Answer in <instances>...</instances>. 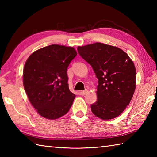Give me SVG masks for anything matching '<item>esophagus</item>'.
Listing matches in <instances>:
<instances>
[{
    "instance_id": "34e87169",
    "label": "esophagus",
    "mask_w": 157,
    "mask_h": 157,
    "mask_svg": "<svg viewBox=\"0 0 157 157\" xmlns=\"http://www.w3.org/2000/svg\"><path fill=\"white\" fill-rule=\"evenodd\" d=\"M88 90H83V91H81V92H79V94L80 95H86V94H87L88 93Z\"/></svg>"
}]
</instances>
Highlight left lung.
<instances>
[{"label":"left lung","mask_w":157,"mask_h":157,"mask_svg":"<svg viewBox=\"0 0 157 157\" xmlns=\"http://www.w3.org/2000/svg\"><path fill=\"white\" fill-rule=\"evenodd\" d=\"M78 51L92 66L98 79L97 101L91 105L93 114L105 120L118 117L135 91L134 63L123 50L101 42L78 46Z\"/></svg>","instance_id":"1"}]
</instances>
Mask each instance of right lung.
Wrapping results in <instances>:
<instances>
[{"label":"right lung","mask_w":157,"mask_h":157,"mask_svg":"<svg viewBox=\"0 0 157 157\" xmlns=\"http://www.w3.org/2000/svg\"><path fill=\"white\" fill-rule=\"evenodd\" d=\"M77 55L73 47L52 44L34 52L26 61L23 81L29 102L43 117L67 113L75 95L70 92L67 70Z\"/></svg>","instance_id":"1"}]
</instances>
